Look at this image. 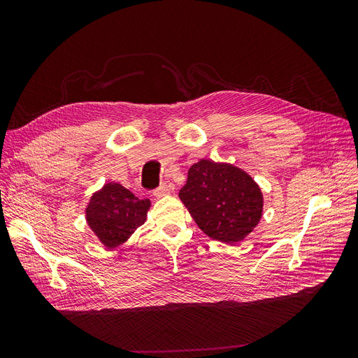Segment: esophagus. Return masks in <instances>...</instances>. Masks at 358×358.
Returning <instances> with one entry per match:
<instances>
[{
	"label": "esophagus",
	"instance_id": "obj_1",
	"mask_svg": "<svg viewBox=\"0 0 358 358\" xmlns=\"http://www.w3.org/2000/svg\"><path fill=\"white\" fill-rule=\"evenodd\" d=\"M170 192H171V187L167 185V183H162V185H159V187L154 191V196H155L157 199H161V197L167 196V194H170Z\"/></svg>",
	"mask_w": 358,
	"mask_h": 358
}]
</instances>
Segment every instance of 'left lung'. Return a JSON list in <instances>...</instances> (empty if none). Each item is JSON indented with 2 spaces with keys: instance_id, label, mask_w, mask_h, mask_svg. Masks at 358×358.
I'll use <instances>...</instances> for the list:
<instances>
[{
  "instance_id": "1",
  "label": "left lung",
  "mask_w": 358,
  "mask_h": 358,
  "mask_svg": "<svg viewBox=\"0 0 358 358\" xmlns=\"http://www.w3.org/2000/svg\"><path fill=\"white\" fill-rule=\"evenodd\" d=\"M179 197L201 231L224 243L243 241L263 215V194L254 179L209 159L191 166Z\"/></svg>"
}]
</instances>
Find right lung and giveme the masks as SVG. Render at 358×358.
<instances>
[{
    "mask_svg": "<svg viewBox=\"0 0 358 358\" xmlns=\"http://www.w3.org/2000/svg\"><path fill=\"white\" fill-rule=\"evenodd\" d=\"M149 208L148 199L140 200L131 191L110 182L94 194L85 212L100 242L106 248H116L145 224Z\"/></svg>",
    "mask_w": 358,
    "mask_h": 358,
    "instance_id": "obj_1",
    "label": "right lung"
}]
</instances>
